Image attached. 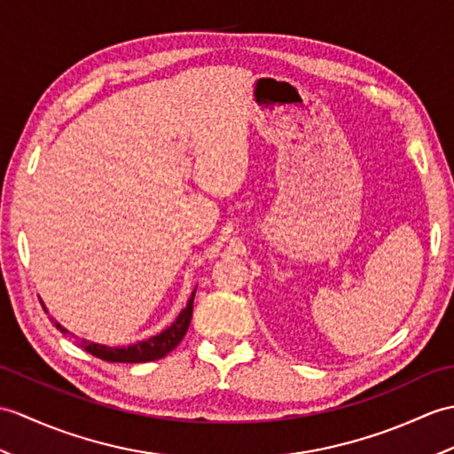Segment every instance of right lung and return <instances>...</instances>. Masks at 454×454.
I'll use <instances>...</instances> for the list:
<instances>
[{
	"label": "right lung",
	"mask_w": 454,
	"mask_h": 454,
	"mask_svg": "<svg viewBox=\"0 0 454 454\" xmlns=\"http://www.w3.org/2000/svg\"><path fill=\"white\" fill-rule=\"evenodd\" d=\"M195 292H197V288H193L192 296H189V300L185 303V308L179 311L176 321L168 325L164 331H160V333L154 334V336H149V339H145V340H137L133 344H128V346H108V344L92 342L89 339H77L75 334H71L66 329V326H61L54 317H50V319L63 334H71L73 339H77V344L81 348H84V350H87L89 354L100 357V360L118 362V364L154 362V360H160V357H164L166 354H170L174 348L184 340V336H185V333L189 329V323H192ZM40 303H42V308H44V311H48L44 301L40 300Z\"/></svg>",
	"instance_id": "obj_1"
}]
</instances>
